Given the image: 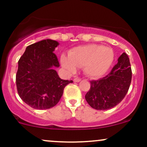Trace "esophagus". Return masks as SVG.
<instances>
[{
  "label": "esophagus",
  "mask_w": 147,
  "mask_h": 147,
  "mask_svg": "<svg viewBox=\"0 0 147 147\" xmlns=\"http://www.w3.org/2000/svg\"><path fill=\"white\" fill-rule=\"evenodd\" d=\"M73 81L74 82H79L81 81V79L78 78V77H75V78L73 79Z\"/></svg>",
  "instance_id": "1"
}]
</instances>
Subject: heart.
<instances>
[{"label": "heart", "mask_w": 147, "mask_h": 147, "mask_svg": "<svg viewBox=\"0 0 147 147\" xmlns=\"http://www.w3.org/2000/svg\"><path fill=\"white\" fill-rule=\"evenodd\" d=\"M114 59V52L109 47L88 44L76 47L70 50L68 57L62 55L61 64L67 71L73 73L77 67L84 66L86 75L92 78L104 75L110 68Z\"/></svg>", "instance_id": "b5f03b06"}]
</instances>
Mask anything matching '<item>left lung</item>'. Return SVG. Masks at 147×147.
Here are the masks:
<instances>
[{
  "instance_id": "obj_1",
  "label": "left lung",
  "mask_w": 147,
  "mask_h": 147,
  "mask_svg": "<svg viewBox=\"0 0 147 147\" xmlns=\"http://www.w3.org/2000/svg\"><path fill=\"white\" fill-rule=\"evenodd\" d=\"M132 72L129 58L123 52L110 73L99 80L90 81L86 100L96 110H109L122 102L131 82Z\"/></svg>"
}]
</instances>
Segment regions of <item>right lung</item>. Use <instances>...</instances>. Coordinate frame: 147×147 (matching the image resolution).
<instances>
[{
  "label": "right lung",
  "mask_w": 147,
  "mask_h": 147,
  "mask_svg": "<svg viewBox=\"0 0 147 147\" xmlns=\"http://www.w3.org/2000/svg\"><path fill=\"white\" fill-rule=\"evenodd\" d=\"M58 41L45 39L29 45L18 61L16 75L19 97L25 104L39 110L55 106L63 95L64 88L72 81L59 77V67L53 52Z\"/></svg>",
  "instance_id": "obj_1"
}]
</instances>
